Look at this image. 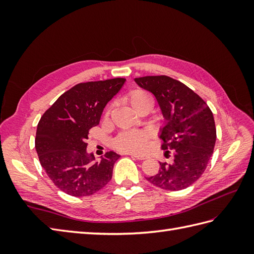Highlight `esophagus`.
Returning <instances> with one entry per match:
<instances>
[{
    "label": "esophagus",
    "instance_id": "34e87169",
    "mask_svg": "<svg viewBox=\"0 0 254 254\" xmlns=\"http://www.w3.org/2000/svg\"><path fill=\"white\" fill-rule=\"evenodd\" d=\"M130 155H131V157L139 159V160H143V159L147 158L146 155H142V154H130Z\"/></svg>",
    "mask_w": 254,
    "mask_h": 254
}]
</instances>
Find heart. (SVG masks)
Wrapping results in <instances>:
<instances>
[{
  "label": "heart",
  "mask_w": 254,
  "mask_h": 254,
  "mask_svg": "<svg viewBox=\"0 0 254 254\" xmlns=\"http://www.w3.org/2000/svg\"><path fill=\"white\" fill-rule=\"evenodd\" d=\"M126 100L130 104V106L136 111L139 107L144 105H154V99L147 91L136 89L131 91L126 97ZM148 135L143 131L138 130H128L120 133L115 139V146L126 153H137L146 147Z\"/></svg>",
  "instance_id": "b5f03b06"
}]
</instances>
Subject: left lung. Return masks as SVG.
I'll return each instance as SVG.
<instances>
[{
    "mask_svg": "<svg viewBox=\"0 0 254 254\" xmlns=\"http://www.w3.org/2000/svg\"><path fill=\"white\" fill-rule=\"evenodd\" d=\"M134 80L157 100L165 119L159 128L161 148L172 149L174 155L171 164L159 163L158 174L146 179L164 190H183L202 176L213 155L216 142L213 113L201 97L179 80L165 75Z\"/></svg>",
    "mask_w": 254,
    "mask_h": 254,
    "instance_id": "1",
    "label": "left lung"
}]
</instances>
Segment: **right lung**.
<instances>
[{"label":"right lung","instance_id":"add662e5","mask_svg":"<svg viewBox=\"0 0 254 254\" xmlns=\"http://www.w3.org/2000/svg\"><path fill=\"white\" fill-rule=\"evenodd\" d=\"M126 78H112L75 85L61 95L41 117L35 147L51 181L72 196H88L111 180L120 155L108 152L100 161L88 153V132L99 124L106 105Z\"/></svg>","mask_w":254,"mask_h":254}]
</instances>
